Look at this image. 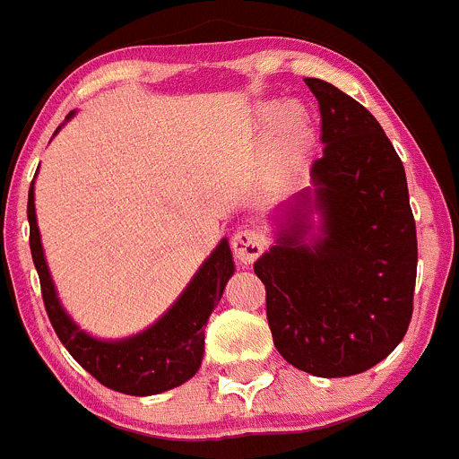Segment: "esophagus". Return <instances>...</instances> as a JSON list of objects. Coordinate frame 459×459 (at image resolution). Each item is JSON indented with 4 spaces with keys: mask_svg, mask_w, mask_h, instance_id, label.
<instances>
[{
    "mask_svg": "<svg viewBox=\"0 0 459 459\" xmlns=\"http://www.w3.org/2000/svg\"><path fill=\"white\" fill-rule=\"evenodd\" d=\"M263 247H265V240L252 228H240L231 238V249L240 263H252L263 252Z\"/></svg>",
    "mask_w": 459,
    "mask_h": 459,
    "instance_id": "obj_1",
    "label": "esophagus"
}]
</instances>
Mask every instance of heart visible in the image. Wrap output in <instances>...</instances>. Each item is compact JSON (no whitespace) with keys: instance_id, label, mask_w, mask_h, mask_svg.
Masks as SVG:
<instances>
[{"instance_id":"obj_1","label":"heart","mask_w":459,"mask_h":459,"mask_svg":"<svg viewBox=\"0 0 459 459\" xmlns=\"http://www.w3.org/2000/svg\"><path fill=\"white\" fill-rule=\"evenodd\" d=\"M258 116L267 122V147L272 158L285 169H292L306 158L307 147L312 140L310 120L307 113L299 104L285 102L279 107L263 104L258 108Z\"/></svg>"}]
</instances>
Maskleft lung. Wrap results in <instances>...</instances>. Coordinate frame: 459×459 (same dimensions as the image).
Wrapping results in <instances>:
<instances>
[{
  "instance_id": "left-lung-1",
  "label": "left lung",
  "mask_w": 459,
  "mask_h": 459,
  "mask_svg": "<svg viewBox=\"0 0 459 459\" xmlns=\"http://www.w3.org/2000/svg\"><path fill=\"white\" fill-rule=\"evenodd\" d=\"M319 100L324 156L312 187L272 214L274 245L254 263L276 351L315 377L373 368L412 315L417 234L406 171L357 100L306 77Z\"/></svg>"
}]
</instances>
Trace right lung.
Here are the masks:
<instances>
[{
	"label": "right lung",
	"instance_id": "obj_1",
	"mask_svg": "<svg viewBox=\"0 0 459 459\" xmlns=\"http://www.w3.org/2000/svg\"><path fill=\"white\" fill-rule=\"evenodd\" d=\"M74 116L75 111H71L66 120ZM60 129L62 126H57V131ZM29 225L30 254L39 274L47 315L60 342L86 373L107 388L135 397L165 393L198 373L205 355V325L234 274L228 238L216 245L183 294L156 324L125 339H98L71 319L57 297L35 216V183H30L29 189Z\"/></svg>",
	"mask_w": 459,
	"mask_h": 459
}]
</instances>
